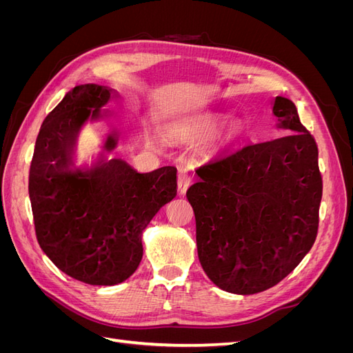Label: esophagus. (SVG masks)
<instances>
[{
  "label": "esophagus",
  "instance_id": "34e87169",
  "mask_svg": "<svg viewBox=\"0 0 353 353\" xmlns=\"http://www.w3.org/2000/svg\"><path fill=\"white\" fill-rule=\"evenodd\" d=\"M190 185H191V176H190L188 172L183 170V172L178 175V191H179V194L184 196L187 193V190H188Z\"/></svg>",
  "mask_w": 353,
  "mask_h": 353
}]
</instances>
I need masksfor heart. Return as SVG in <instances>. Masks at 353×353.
Wrapping results in <instances>:
<instances>
[{"instance_id":"b5f03b06","label":"heart","mask_w":353,"mask_h":353,"mask_svg":"<svg viewBox=\"0 0 353 353\" xmlns=\"http://www.w3.org/2000/svg\"><path fill=\"white\" fill-rule=\"evenodd\" d=\"M215 125H216L215 119H208V121L201 122V123L199 125V130H200L201 132H210V131L213 130V128H215ZM241 134H243V126H241V123H240V122H230V123L219 132L216 143H218L219 147H228V145L236 143V141L239 140V138H240Z\"/></svg>"}]
</instances>
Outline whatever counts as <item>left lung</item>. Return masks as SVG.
Here are the masks:
<instances>
[{
  "mask_svg": "<svg viewBox=\"0 0 353 353\" xmlns=\"http://www.w3.org/2000/svg\"><path fill=\"white\" fill-rule=\"evenodd\" d=\"M272 112L285 137L209 160L187 191L201 268L228 293L279 284L316 239L323 197L316 143L292 100L275 97Z\"/></svg>",
  "mask_w": 353,
  "mask_h": 353,
  "instance_id": "8db88e82",
  "label": "left lung"
}]
</instances>
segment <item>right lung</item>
<instances>
[{"mask_svg": "<svg viewBox=\"0 0 353 353\" xmlns=\"http://www.w3.org/2000/svg\"><path fill=\"white\" fill-rule=\"evenodd\" d=\"M113 99L95 83L70 90L41 125L29 170V197L37 239L50 261L72 279L116 285L137 271L143 232L176 196V168L140 174L104 152L117 145L108 134L91 165H74L85 123L99 122Z\"/></svg>", "mask_w": 353, "mask_h": 353, "instance_id": "add662e5", "label": "right lung"}]
</instances>
